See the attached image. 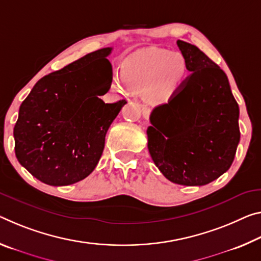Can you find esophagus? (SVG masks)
Returning a JSON list of instances; mask_svg holds the SVG:
<instances>
[{"label":"esophagus","mask_w":261,"mask_h":261,"mask_svg":"<svg viewBox=\"0 0 261 261\" xmlns=\"http://www.w3.org/2000/svg\"><path fill=\"white\" fill-rule=\"evenodd\" d=\"M142 113H143V116L145 118H147L148 116H150V113H151V109L148 108L147 106H142Z\"/></svg>","instance_id":"1"}]
</instances>
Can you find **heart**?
Here are the masks:
<instances>
[{"mask_svg": "<svg viewBox=\"0 0 261 261\" xmlns=\"http://www.w3.org/2000/svg\"><path fill=\"white\" fill-rule=\"evenodd\" d=\"M188 76V61L180 52L147 49L124 60L123 74L114 73L111 87L123 95L130 88L145 90L148 102L164 105L182 89Z\"/></svg>", "mask_w": 261, "mask_h": 261, "instance_id": "b5f03b06", "label": "heart"}]
</instances>
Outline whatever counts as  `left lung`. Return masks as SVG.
Wrapping results in <instances>:
<instances>
[{
    "mask_svg": "<svg viewBox=\"0 0 261 261\" xmlns=\"http://www.w3.org/2000/svg\"><path fill=\"white\" fill-rule=\"evenodd\" d=\"M176 44L192 73L179 93L153 109L147 147L166 179L204 186L232 164L241 139L239 108L220 66L195 45Z\"/></svg>",
    "mask_w": 261,
    "mask_h": 261,
    "instance_id": "obj_1",
    "label": "left lung"
}]
</instances>
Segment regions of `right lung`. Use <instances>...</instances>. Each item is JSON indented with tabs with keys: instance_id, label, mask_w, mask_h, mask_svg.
<instances>
[{
	"instance_id": "1",
	"label": "right lung",
	"mask_w": 261,
	"mask_h": 261,
	"mask_svg": "<svg viewBox=\"0 0 261 261\" xmlns=\"http://www.w3.org/2000/svg\"><path fill=\"white\" fill-rule=\"evenodd\" d=\"M111 47L88 53L45 75L19 107L15 153L41 182L67 186L94 171L106 135L125 100L105 103L113 77ZM105 94V93H103Z\"/></svg>"
}]
</instances>
